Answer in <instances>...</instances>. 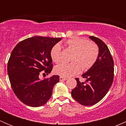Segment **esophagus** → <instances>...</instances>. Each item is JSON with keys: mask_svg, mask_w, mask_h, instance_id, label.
Returning a JSON list of instances; mask_svg holds the SVG:
<instances>
[{"mask_svg": "<svg viewBox=\"0 0 126 126\" xmlns=\"http://www.w3.org/2000/svg\"><path fill=\"white\" fill-rule=\"evenodd\" d=\"M66 79H67L66 77H63V76H60V81H64V80H66Z\"/></svg>", "mask_w": 126, "mask_h": 126, "instance_id": "34e87169", "label": "esophagus"}]
</instances>
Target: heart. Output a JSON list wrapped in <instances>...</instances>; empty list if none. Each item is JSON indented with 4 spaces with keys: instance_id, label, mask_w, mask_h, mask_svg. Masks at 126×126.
<instances>
[{
    "instance_id": "heart-1",
    "label": "heart",
    "mask_w": 126,
    "mask_h": 126,
    "mask_svg": "<svg viewBox=\"0 0 126 126\" xmlns=\"http://www.w3.org/2000/svg\"><path fill=\"white\" fill-rule=\"evenodd\" d=\"M66 46L73 50L71 63H63L58 64L55 68L57 74L63 77H68L78 74L81 70L86 71L95 64L99 54L97 44L90 41L88 39L75 37L68 39L64 43ZM52 60L56 63L62 61V48L58 44H55L50 50Z\"/></svg>"
}]
</instances>
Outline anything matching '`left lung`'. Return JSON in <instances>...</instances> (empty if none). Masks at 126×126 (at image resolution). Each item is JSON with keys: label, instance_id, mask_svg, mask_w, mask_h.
I'll return each instance as SVG.
<instances>
[{"label": "left lung", "instance_id": "8db88e82", "mask_svg": "<svg viewBox=\"0 0 126 126\" xmlns=\"http://www.w3.org/2000/svg\"><path fill=\"white\" fill-rule=\"evenodd\" d=\"M97 44L99 54L97 61L82 75L85 82L76 78L77 86L71 91L72 97L81 105L89 106L99 102L106 95L114 78V62L107 46L101 39L90 36Z\"/></svg>", "mask_w": 126, "mask_h": 126}]
</instances>
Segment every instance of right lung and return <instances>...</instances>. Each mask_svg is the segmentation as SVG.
Here are the masks:
<instances>
[{
    "label": "right lung",
    "mask_w": 126,
    "mask_h": 126,
    "mask_svg": "<svg viewBox=\"0 0 126 126\" xmlns=\"http://www.w3.org/2000/svg\"><path fill=\"white\" fill-rule=\"evenodd\" d=\"M61 39L34 36L20 41L11 52L7 65L9 80L15 95L25 105L42 106L51 97L60 76L54 75L41 80L39 75L51 72L50 50Z\"/></svg>",
    "instance_id": "1"
}]
</instances>
